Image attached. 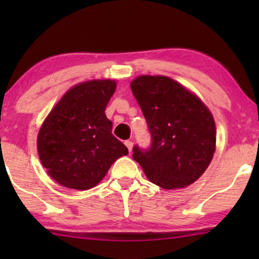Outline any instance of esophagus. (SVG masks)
<instances>
[{"instance_id":"esophagus-1","label":"esophagus","mask_w":259,"mask_h":259,"mask_svg":"<svg viewBox=\"0 0 259 259\" xmlns=\"http://www.w3.org/2000/svg\"><path fill=\"white\" fill-rule=\"evenodd\" d=\"M125 145H126V147L128 148V152L131 153V152H132V148H133V143H132V141H130V140H126Z\"/></svg>"}]
</instances>
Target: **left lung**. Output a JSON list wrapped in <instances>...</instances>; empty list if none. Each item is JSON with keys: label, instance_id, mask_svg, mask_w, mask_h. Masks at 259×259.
<instances>
[{"label": "left lung", "instance_id": "obj_1", "mask_svg": "<svg viewBox=\"0 0 259 259\" xmlns=\"http://www.w3.org/2000/svg\"><path fill=\"white\" fill-rule=\"evenodd\" d=\"M151 133V146L133 147V159L151 183L166 190L196 182L215 151V125L197 95L173 79L140 75L131 82Z\"/></svg>", "mask_w": 259, "mask_h": 259}]
</instances>
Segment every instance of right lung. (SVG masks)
<instances>
[{"label": "right lung", "mask_w": 259, "mask_h": 259, "mask_svg": "<svg viewBox=\"0 0 259 259\" xmlns=\"http://www.w3.org/2000/svg\"><path fill=\"white\" fill-rule=\"evenodd\" d=\"M115 88V81L108 79L76 84L42 123L38 157L60 185L90 190L101 182L116 159L128 154L112 134V121L105 114Z\"/></svg>", "instance_id": "obj_1"}]
</instances>
